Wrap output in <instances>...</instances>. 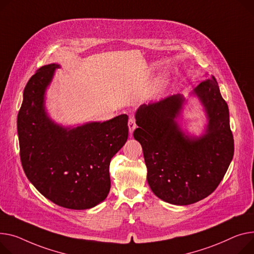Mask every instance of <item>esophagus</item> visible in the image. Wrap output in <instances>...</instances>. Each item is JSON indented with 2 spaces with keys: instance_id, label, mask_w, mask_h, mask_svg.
<instances>
[{
  "instance_id": "obj_1",
  "label": "esophagus",
  "mask_w": 254,
  "mask_h": 254,
  "mask_svg": "<svg viewBox=\"0 0 254 254\" xmlns=\"http://www.w3.org/2000/svg\"><path fill=\"white\" fill-rule=\"evenodd\" d=\"M137 127V124H136V120H134L133 117H130L128 120V129H129V132L131 133L134 129H136Z\"/></svg>"
}]
</instances>
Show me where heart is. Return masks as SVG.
I'll return each instance as SVG.
<instances>
[{"label":"heart","mask_w":254,"mask_h":254,"mask_svg":"<svg viewBox=\"0 0 254 254\" xmlns=\"http://www.w3.org/2000/svg\"><path fill=\"white\" fill-rule=\"evenodd\" d=\"M164 84H165L164 79L160 78V79L156 80L154 82V84H152L151 88L149 89L148 96L150 98H156V97H158L161 94V92H162V90L164 88Z\"/></svg>","instance_id":"b5f03b06"}]
</instances>
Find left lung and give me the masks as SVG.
<instances>
[{"label":"left lung","instance_id":"left-lung-1","mask_svg":"<svg viewBox=\"0 0 254 254\" xmlns=\"http://www.w3.org/2000/svg\"><path fill=\"white\" fill-rule=\"evenodd\" d=\"M193 93L208 124L199 138L189 137L177 123L185 98L178 94L143 104L136 112L133 138L143 148L147 181L158 198L189 205L210 195L223 180L234 155L229 108L215 77L201 81Z\"/></svg>","mask_w":254,"mask_h":254}]
</instances>
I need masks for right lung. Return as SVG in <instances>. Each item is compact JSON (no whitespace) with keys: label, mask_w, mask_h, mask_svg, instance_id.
Masks as SVG:
<instances>
[{"label":"right lung","mask_w":254,"mask_h":254,"mask_svg":"<svg viewBox=\"0 0 254 254\" xmlns=\"http://www.w3.org/2000/svg\"><path fill=\"white\" fill-rule=\"evenodd\" d=\"M58 64L41 67L23 92L17 131L23 171L37 190L55 204L89 209L110 190L111 158L127 140V114L110 121L64 127L45 109V94Z\"/></svg>","instance_id":"1"}]
</instances>
